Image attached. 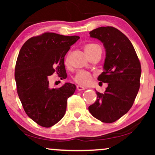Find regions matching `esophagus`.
Masks as SVG:
<instances>
[{"label":"esophagus","instance_id":"obj_1","mask_svg":"<svg viewBox=\"0 0 155 155\" xmlns=\"http://www.w3.org/2000/svg\"><path fill=\"white\" fill-rule=\"evenodd\" d=\"M77 90H78V91H82V90H85V88H84V87H83V86L78 85V86H77Z\"/></svg>","mask_w":155,"mask_h":155}]
</instances>
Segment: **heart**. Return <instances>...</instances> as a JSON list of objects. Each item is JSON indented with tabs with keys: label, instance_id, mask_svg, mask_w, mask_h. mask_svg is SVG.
I'll return each mask as SVG.
<instances>
[{
	"label": "heart",
	"instance_id": "heart-1",
	"mask_svg": "<svg viewBox=\"0 0 155 155\" xmlns=\"http://www.w3.org/2000/svg\"><path fill=\"white\" fill-rule=\"evenodd\" d=\"M99 46L98 45L94 44H87V45L85 46L84 47V51L87 54V55H88L91 51H92L95 48ZM65 63L68 64V56L66 57L65 58ZM91 80H92V76L87 71H80L79 72H78L76 73V75L74 78V80L77 82V83L82 84V85H86L90 83L91 82Z\"/></svg>",
	"mask_w": 155,
	"mask_h": 155
}]
</instances>
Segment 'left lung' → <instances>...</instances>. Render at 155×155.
Instances as JSON below:
<instances>
[{
  "label": "left lung",
  "instance_id": "8db88e82",
  "mask_svg": "<svg viewBox=\"0 0 155 155\" xmlns=\"http://www.w3.org/2000/svg\"><path fill=\"white\" fill-rule=\"evenodd\" d=\"M90 37L99 40L105 48L104 72L97 80L108 87L88 109L94 118L113 123L128 112L140 89L141 65L128 38L113 27H101L91 31Z\"/></svg>",
  "mask_w": 155,
  "mask_h": 155
}]
</instances>
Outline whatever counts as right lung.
<instances>
[{
    "mask_svg": "<svg viewBox=\"0 0 155 155\" xmlns=\"http://www.w3.org/2000/svg\"><path fill=\"white\" fill-rule=\"evenodd\" d=\"M80 37L46 32L27 40L17 59L15 78L17 91L27 115L39 126L49 128L65 114L67 99L75 92L74 84L50 88L48 76L56 72L67 78L64 58Z\"/></svg>",
    "mask_w": 155,
    "mask_h": 155,
    "instance_id": "obj_1",
    "label": "right lung"
}]
</instances>
